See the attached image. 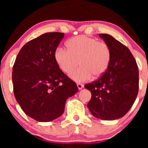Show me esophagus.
<instances>
[{
  "label": "esophagus",
  "instance_id": "esophagus-1",
  "mask_svg": "<svg viewBox=\"0 0 148 148\" xmlns=\"http://www.w3.org/2000/svg\"><path fill=\"white\" fill-rule=\"evenodd\" d=\"M77 87L79 90H81V89H82L83 88H84V85L81 84H77Z\"/></svg>",
  "mask_w": 148,
  "mask_h": 148
}]
</instances>
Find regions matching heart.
<instances>
[{
	"label": "heart",
	"instance_id": "b5f03b06",
	"mask_svg": "<svg viewBox=\"0 0 148 148\" xmlns=\"http://www.w3.org/2000/svg\"><path fill=\"white\" fill-rule=\"evenodd\" d=\"M67 49L58 47L54 52V58L59 68L65 74H71L75 81L84 82L92 76L99 78L106 72L111 60V51L106 42L95 38L78 35L67 42Z\"/></svg>",
	"mask_w": 148,
	"mask_h": 148
}]
</instances>
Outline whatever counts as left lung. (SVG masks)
Wrapping results in <instances>:
<instances>
[{
    "instance_id": "8db88e82",
    "label": "left lung",
    "mask_w": 148,
    "mask_h": 148,
    "mask_svg": "<svg viewBox=\"0 0 148 148\" xmlns=\"http://www.w3.org/2000/svg\"><path fill=\"white\" fill-rule=\"evenodd\" d=\"M99 35L109 46L111 60L102 76L84 86L92 95L88 107L96 118L116 120L130 111L138 95V65L126 46L108 34Z\"/></svg>"
}]
</instances>
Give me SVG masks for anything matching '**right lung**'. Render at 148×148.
Returning <instances> with one entry per match:
<instances>
[{
  "mask_svg": "<svg viewBox=\"0 0 148 148\" xmlns=\"http://www.w3.org/2000/svg\"><path fill=\"white\" fill-rule=\"evenodd\" d=\"M64 33H47L27 42L12 69L13 90L27 115L38 122H50L63 113L66 100L79 89L59 68L54 52Z\"/></svg>",
  "mask_w": 148,
  "mask_h": 148,
  "instance_id": "1",
  "label": "right lung"
}]
</instances>
